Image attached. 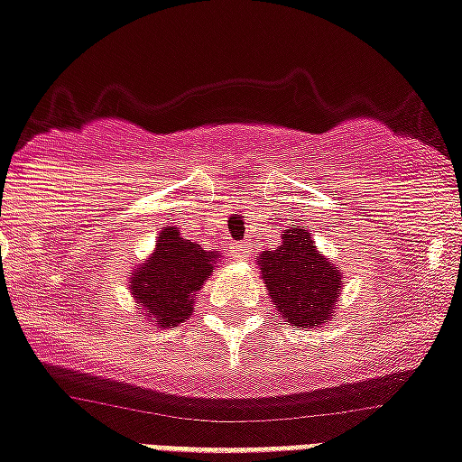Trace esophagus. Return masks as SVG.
<instances>
[{"instance_id": "esophagus-1", "label": "esophagus", "mask_w": 462, "mask_h": 462, "mask_svg": "<svg viewBox=\"0 0 462 462\" xmlns=\"http://www.w3.org/2000/svg\"><path fill=\"white\" fill-rule=\"evenodd\" d=\"M227 249H230L232 258H237V261H244V258L249 256L251 246L246 242H232L230 246H227Z\"/></svg>"}]
</instances>
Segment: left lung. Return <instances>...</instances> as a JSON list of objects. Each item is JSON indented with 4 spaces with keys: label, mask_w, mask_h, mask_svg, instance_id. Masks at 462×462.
Listing matches in <instances>:
<instances>
[{
    "label": "left lung",
    "mask_w": 462,
    "mask_h": 462,
    "mask_svg": "<svg viewBox=\"0 0 462 462\" xmlns=\"http://www.w3.org/2000/svg\"><path fill=\"white\" fill-rule=\"evenodd\" d=\"M256 265L284 325L316 329L337 316L344 273L316 249L309 230L299 225L284 230L280 246L258 254Z\"/></svg>",
    "instance_id": "1"
}]
</instances>
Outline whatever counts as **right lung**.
<instances>
[{"label":"right lung","mask_w":462,"mask_h":462,"mask_svg":"<svg viewBox=\"0 0 462 462\" xmlns=\"http://www.w3.org/2000/svg\"><path fill=\"white\" fill-rule=\"evenodd\" d=\"M218 251L201 249L178 227H163L156 246L130 273V296L149 325L175 328L192 316L199 290L220 263Z\"/></svg>","instance_id":"obj_1"}]
</instances>
